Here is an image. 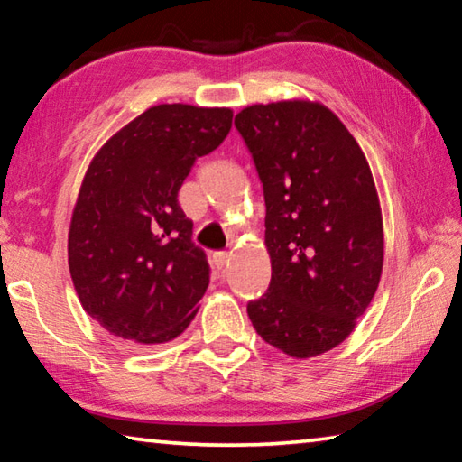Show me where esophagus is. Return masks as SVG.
Listing matches in <instances>:
<instances>
[{"label": "esophagus", "instance_id": "obj_1", "mask_svg": "<svg viewBox=\"0 0 462 462\" xmlns=\"http://www.w3.org/2000/svg\"><path fill=\"white\" fill-rule=\"evenodd\" d=\"M228 261H230V254L228 253H216L214 254V264L220 271L226 269V264H228Z\"/></svg>", "mask_w": 462, "mask_h": 462}]
</instances>
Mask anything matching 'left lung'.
I'll use <instances>...</instances> for the list:
<instances>
[{
	"mask_svg": "<svg viewBox=\"0 0 462 462\" xmlns=\"http://www.w3.org/2000/svg\"><path fill=\"white\" fill-rule=\"evenodd\" d=\"M259 171L271 285L248 303L264 342L311 358L353 334L383 273V216L369 161L319 101L254 104L234 118Z\"/></svg>",
	"mask_w": 462,
	"mask_h": 462,
	"instance_id": "8db88e82",
	"label": "left lung"
}]
</instances>
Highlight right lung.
Returning <instances> with one entry per match:
<instances>
[{
	"mask_svg": "<svg viewBox=\"0 0 462 462\" xmlns=\"http://www.w3.org/2000/svg\"><path fill=\"white\" fill-rule=\"evenodd\" d=\"M230 107L161 104L93 156L69 226V271L83 310L122 342L185 332L209 285L206 254L177 201L195 161L224 143Z\"/></svg>",
	"mask_w": 462,
	"mask_h": 462,
	"instance_id": "add662e5",
	"label": "right lung"
}]
</instances>
